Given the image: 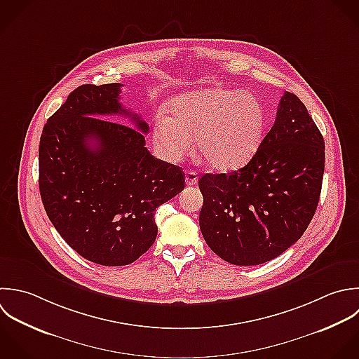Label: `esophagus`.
Returning <instances> with one entry per match:
<instances>
[{"instance_id": "obj_1", "label": "esophagus", "mask_w": 359, "mask_h": 359, "mask_svg": "<svg viewBox=\"0 0 359 359\" xmlns=\"http://www.w3.org/2000/svg\"><path fill=\"white\" fill-rule=\"evenodd\" d=\"M197 182H198L197 172H194V170H187V172H186V184H187V186H194V184H197Z\"/></svg>"}]
</instances>
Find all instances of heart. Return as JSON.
I'll list each match as a JSON object with an SVG mask.
<instances>
[{
	"mask_svg": "<svg viewBox=\"0 0 359 359\" xmlns=\"http://www.w3.org/2000/svg\"><path fill=\"white\" fill-rule=\"evenodd\" d=\"M170 117L159 111L154 118L152 141L170 163L180 162L193 148L210 168L231 172L246 165L259 149L266 111L252 93L205 88L179 95L169 103Z\"/></svg>",
	"mask_w": 359,
	"mask_h": 359,
	"instance_id": "obj_1",
	"label": "heart"
}]
</instances>
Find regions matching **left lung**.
<instances>
[{"label":"left lung","mask_w":359,"mask_h":359,"mask_svg":"<svg viewBox=\"0 0 359 359\" xmlns=\"http://www.w3.org/2000/svg\"><path fill=\"white\" fill-rule=\"evenodd\" d=\"M325 173V140L301 99L285 92L277 118L249 163L198 180L200 229L235 266H257L290 249L309 226Z\"/></svg>","instance_id":"8db88e82"}]
</instances>
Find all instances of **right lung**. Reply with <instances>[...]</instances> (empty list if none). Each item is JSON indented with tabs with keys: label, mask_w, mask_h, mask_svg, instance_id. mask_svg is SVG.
I'll return each mask as SVG.
<instances>
[{
	"label": "right lung",
	"mask_w": 359,
	"mask_h": 359,
	"mask_svg": "<svg viewBox=\"0 0 359 359\" xmlns=\"http://www.w3.org/2000/svg\"><path fill=\"white\" fill-rule=\"evenodd\" d=\"M121 86H78L39 145L48 219L79 256L107 267L127 266L154 245L156 208L184 189L182 169L147 149L148 124L118 102ZM111 114L130 115L139 130L100 118Z\"/></svg>",
	"instance_id": "obj_1"
}]
</instances>
